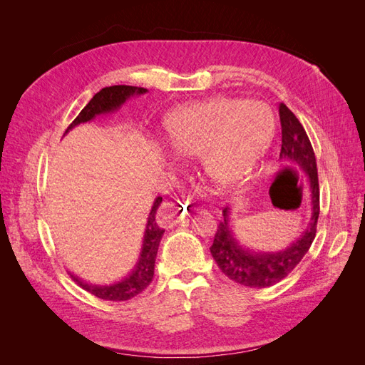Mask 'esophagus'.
<instances>
[{"label": "esophagus", "instance_id": "obj_1", "mask_svg": "<svg viewBox=\"0 0 365 365\" xmlns=\"http://www.w3.org/2000/svg\"><path fill=\"white\" fill-rule=\"evenodd\" d=\"M189 201H184V200H176L175 205H163L160 207L158 213H157V219H158V224L164 228H170L173 227L176 222H180V219H182L187 212H189Z\"/></svg>", "mask_w": 365, "mask_h": 365}]
</instances>
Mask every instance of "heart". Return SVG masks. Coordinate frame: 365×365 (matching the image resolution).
Listing matches in <instances>:
<instances>
[{
	"label": "heart",
	"mask_w": 365,
	"mask_h": 365,
	"mask_svg": "<svg viewBox=\"0 0 365 365\" xmlns=\"http://www.w3.org/2000/svg\"><path fill=\"white\" fill-rule=\"evenodd\" d=\"M269 109L242 98H216L175 115L168 143L180 157H200L217 184H235L256 165L272 134Z\"/></svg>",
	"instance_id": "1"
}]
</instances>
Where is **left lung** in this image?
Returning <instances> with one entry per match:
<instances>
[{
    "label": "left lung",
    "mask_w": 365,
    "mask_h": 365,
    "mask_svg": "<svg viewBox=\"0 0 365 365\" xmlns=\"http://www.w3.org/2000/svg\"><path fill=\"white\" fill-rule=\"evenodd\" d=\"M282 125V150L280 163L283 165H297L307 175L309 192H311V220L302 236L291 245L280 251H252L239 244L230 225V207L222 210L224 220H220L215 235L213 245L210 247L219 269L230 280L248 288H269L282 282L304 254L311 248L317 233V220L319 215V189L317 161L311 141L304 128L284 103L279 105Z\"/></svg>",
    "instance_id": "8db88e82"
}]
</instances>
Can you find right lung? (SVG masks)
<instances>
[{
	"mask_svg": "<svg viewBox=\"0 0 365 365\" xmlns=\"http://www.w3.org/2000/svg\"><path fill=\"white\" fill-rule=\"evenodd\" d=\"M146 88H138V86H129V85H114V86H106L98 91L88 105L82 109L81 114L74 118L73 123L65 130L67 134L68 130L76 128L81 123H86L97 115L109 114L118 111L128 98L134 96L146 94ZM63 134V135H65ZM163 201V197L158 196L149 212L148 216V224L145 230V236H143V244L138 260L135 263L134 269H132L126 277H123L118 282H114L111 284H91L86 283L82 279L77 277V275L71 274V279L77 282V284L83 288L85 291L91 292L93 295L102 298V300H111V302H126L129 298L135 297L137 294L145 291L150 284L153 279V269H155V259L161 237L164 235V230L158 227L155 216L157 210Z\"/></svg>",
	"mask_w": 365,
	"mask_h": 365,
	"instance_id": "right-lung-1",
	"label": "right lung"
}]
</instances>
